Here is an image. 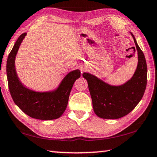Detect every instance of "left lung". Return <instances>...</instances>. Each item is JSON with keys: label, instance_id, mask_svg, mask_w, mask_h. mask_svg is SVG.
Wrapping results in <instances>:
<instances>
[{"label": "left lung", "instance_id": "8db88e82", "mask_svg": "<svg viewBox=\"0 0 157 157\" xmlns=\"http://www.w3.org/2000/svg\"><path fill=\"white\" fill-rule=\"evenodd\" d=\"M132 35L138 51V63L131 80L122 86H112L90 74H83L88 81L94 111L101 118L115 120L129 114L140 102L145 91L147 64L135 37L132 33Z\"/></svg>", "mask_w": 157, "mask_h": 157}]
</instances>
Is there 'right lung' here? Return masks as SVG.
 <instances>
[{"instance_id": "1", "label": "right lung", "mask_w": 157, "mask_h": 157, "mask_svg": "<svg viewBox=\"0 0 157 157\" xmlns=\"http://www.w3.org/2000/svg\"><path fill=\"white\" fill-rule=\"evenodd\" d=\"M25 35L26 33H24L19 36L7 58L6 70L10 94L15 104L28 116L42 120L57 119L65 112L71 90L81 72L78 69L71 71L53 92H36L25 88L18 78L14 66L15 56Z\"/></svg>"}]
</instances>
